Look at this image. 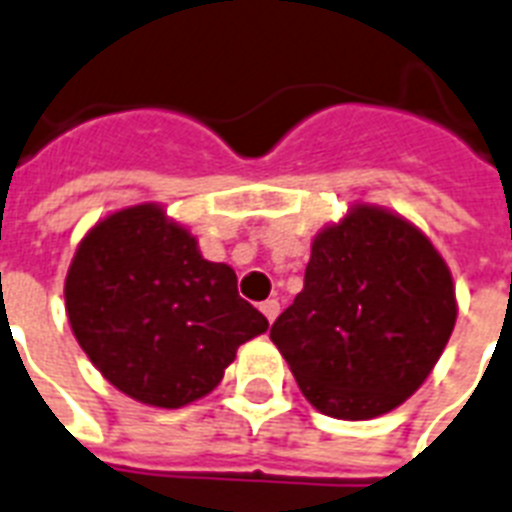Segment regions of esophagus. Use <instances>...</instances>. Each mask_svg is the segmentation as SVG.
Masks as SVG:
<instances>
[{
    "label": "esophagus",
    "mask_w": 512,
    "mask_h": 512,
    "mask_svg": "<svg viewBox=\"0 0 512 512\" xmlns=\"http://www.w3.org/2000/svg\"><path fill=\"white\" fill-rule=\"evenodd\" d=\"M279 308H281L279 300H265V303L260 305V311L265 313V319L271 321V324L276 321V316H279Z\"/></svg>",
    "instance_id": "34e87169"
}]
</instances>
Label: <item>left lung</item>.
Here are the masks:
<instances>
[{
    "label": "left lung",
    "mask_w": 512,
    "mask_h": 512,
    "mask_svg": "<svg viewBox=\"0 0 512 512\" xmlns=\"http://www.w3.org/2000/svg\"><path fill=\"white\" fill-rule=\"evenodd\" d=\"M457 321L452 273L425 233L356 204L313 239L305 287L271 340L303 396L337 420H372L420 388Z\"/></svg>",
    "instance_id": "8db88e82"
}]
</instances>
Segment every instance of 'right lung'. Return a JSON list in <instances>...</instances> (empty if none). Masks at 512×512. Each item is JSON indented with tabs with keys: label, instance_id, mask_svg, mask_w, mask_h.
Here are the masks:
<instances>
[{
	"label": "right lung",
	"instance_id": "1",
	"mask_svg": "<svg viewBox=\"0 0 512 512\" xmlns=\"http://www.w3.org/2000/svg\"><path fill=\"white\" fill-rule=\"evenodd\" d=\"M66 311L82 350L114 388L180 409L223 380L268 319L241 300L231 265L209 263L159 204L119 209L76 249Z\"/></svg>",
	"mask_w": 512,
	"mask_h": 512
}]
</instances>
